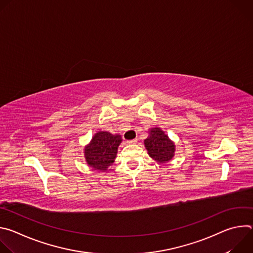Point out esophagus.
Here are the masks:
<instances>
[{
    "mask_svg": "<svg viewBox=\"0 0 253 253\" xmlns=\"http://www.w3.org/2000/svg\"><path fill=\"white\" fill-rule=\"evenodd\" d=\"M127 142H128L129 144H134V143H136V142H137V139L135 138V139H132V140H128Z\"/></svg>",
    "mask_w": 253,
    "mask_h": 253,
    "instance_id": "esophagus-1",
    "label": "esophagus"
}]
</instances>
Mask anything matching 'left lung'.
Returning a JSON list of instances; mask_svg holds the SVG:
<instances>
[{
  "label": "left lung",
  "instance_id": "8db88e82",
  "mask_svg": "<svg viewBox=\"0 0 253 253\" xmlns=\"http://www.w3.org/2000/svg\"><path fill=\"white\" fill-rule=\"evenodd\" d=\"M148 154L158 162L169 161L174 156L175 145L160 128H152L144 141Z\"/></svg>",
  "mask_w": 253,
  "mask_h": 253
}]
</instances>
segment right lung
<instances>
[{
    "mask_svg": "<svg viewBox=\"0 0 253 253\" xmlns=\"http://www.w3.org/2000/svg\"><path fill=\"white\" fill-rule=\"evenodd\" d=\"M121 141L119 135L105 131L96 133L85 148V158L89 166L99 171L107 170L114 162Z\"/></svg>",
    "mask_w": 253,
    "mask_h": 253,
    "instance_id": "obj_1",
    "label": "right lung"
}]
</instances>
